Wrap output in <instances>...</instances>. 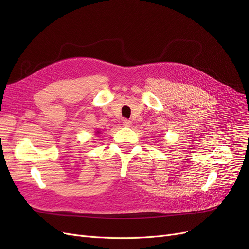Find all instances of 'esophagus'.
<instances>
[{
	"mask_svg": "<svg viewBox=\"0 0 249 249\" xmlns=\"http://www.w3.org/2000/svg\"><path fill=\"white\" fill-rule=\"evenodd\" d=\"M123 125L124 126H131L132 125V122L129 119H124L123 120Z\"/></svg>",
	"mask_w": 249,
	"mask_h": 249,
	"instance_id": "1",
	"label": "esophagus"
}]
</instances>
